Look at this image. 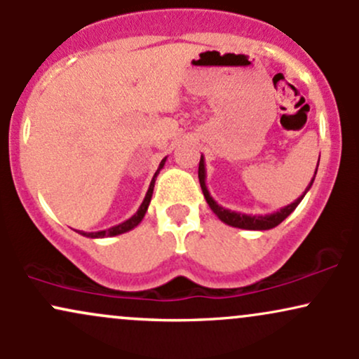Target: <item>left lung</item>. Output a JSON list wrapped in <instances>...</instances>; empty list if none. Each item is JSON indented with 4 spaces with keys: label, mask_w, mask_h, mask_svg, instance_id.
<instances>
[{
    "label": "left lung",
    "mask_w": 359,
    "mask_h": 359,
    "mask_svg": "<svg viewBox=\"0 0 359 359\" xmlns=\"http://www.w3.org/2000/svg\"><path fill=\"white\" fill-rule=\"evenodd\" d=\"M317 165H319V163H317ZM316 174H317V168H316ZM316 174H314V177H312L311 184L307 185L306 192H304L299 199H295L294 203L285 205V208H282L277 212L265 214V216H262V214H255L253 216V214H243V212L231 211V209H226V208H222V205L217 204L216 201L211 197V194H209L208 185H205V163H204L203 155H201V162H199L201 189H203L205 201H208L209 208L212 209V212L216 214V216L219 217L224 224L233 226V228H240V229H251V231H265V229H271V228H275V226H278L287 216H290V214L295 211V208L300 204V201L304 199V196H306L309 189L312 187V182H314V179H316Z\"/></svg>",
    "instance_id": "8db88e82"
}]
</instances>
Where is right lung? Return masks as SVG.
Returning a JSON list of instances; mask_svg holds the SVG:
<instances>
[{"instance_id":"add662e5","label":"right lung","mask_w":359,"mask_h":359,"mask_svg":"<svg viewBox=\"0 0 359 359\" xmlns=\"http://www.w3.org/2000/svg\"><path fill=\"white\" fill-rule=\"evenodd\" d=\"M165 160H167V156H165V158L162 160V162H160V165H158V168H156V172H155L154 179H151V182H150V187H148V191H147V196H145V199H143V203H142V205H140V208H138V211L135 212L133 216L130 217V219L123 221L121 224H116V226H113V228H109V229H104V231H96V233H84V231H82V233H81L82 236H88V238H106V236H118V234L128 233V231H131V229H133V228H137V226L140 224V222H142L143 217H145V214H147V209H148V205H150V201H151V194H154V187H155V179H156V175L160 174V170H162L163 165H165Z\"/></svg>"}]
</instances>
